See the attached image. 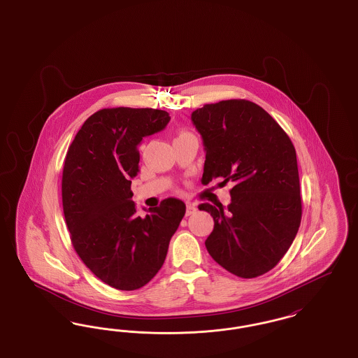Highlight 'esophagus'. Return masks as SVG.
<instances>
[{"label":"esophagus","instance_id":"34e87169","mask_svg":"<svg viewBox=\"0 0 358 358\" xmlns=\"http://www.w3.org/2000/svg\"><path fill=\"white\" fill-rule=\"evenodd\" d=\"M196 210H197V208H196L194 205L187 204V212H185V215H187V216H192V215H194V213H196Z\"/></svg>","mask_w":358,"mask_h":358}]
</instances>
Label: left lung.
<instances>
[{
    "label": "left lung",
    "instance_id": "8db88e82",
    "mask_svg": "<svg viewBox=\"0 0 358 358\" xmlns=\"http://www.w3.org/2000/svg\"><path fill=\"white\" fill-rule=\"evenodd\" d=\"M205 149L201 182L222 178L231 204L199 205L215 227L205 247L227 271L245 279L268 273L289 251L302 217L295 148L256 103L229 99L192 113Z\"/></svg>",
    "mask_w": 358,
    "mask_h": 358
}]
</instances>
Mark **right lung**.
<instances>
[{
  "label": "right lung",
  "instance_id": "add662e5",
  "mask_svg": "<svg viewBox=\"0 0 358 358\" xmlns=\"http://www.w3.org/2000/svg\"><path fill=\"white\" fill-rule=\"evenodd\" d=\"M169 120L164 110L103 108L85 120L64 159L62 199L72 245L114 289H141L153 279L185 215V204L169 197L141 217L131 200L138 145Z\"/></svg>",
  "mask_w": 358,
  "mask_h": 358
}]
</instances>
